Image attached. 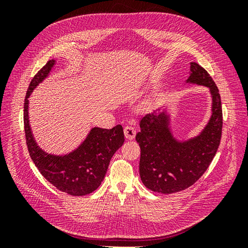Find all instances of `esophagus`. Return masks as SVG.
Returning <instances> with one entry per match:
<instances>
[{
	"instance_id": "esophagus-1",
	"label": "esophagus",
	"mask_w": 248,
	"mask_h": 248,
	"mask_svg": "<svg viewBox=\"0 0 248 248\" xmlns=\"http://www.w3.org/2000/svg\"><path fill=\"white\" fill-rule=\"evenodd\" d=\"M124 134L126 139L132 140L134 137H136V129H134V127L131 125H126L124 127Z\"/></svg>"
}]
</instances>
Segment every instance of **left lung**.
<instances>
[{"label": "left lung", "instance_id": "left-lung-1", "mask_svg": "<svg viewBox=\"0 0 248 248\" xmlns=\"http://www.w3.org/2000/svg\"><path fill=\"white\" fill-rule=\"evenodd\" d=\"M190 71L187 81L210 89L212 116L199 137L182 144L171 137L166 111L149 112L141 118L136 137L140 147V175L152 191L174 193L188 188L207 170L220 144L222 108L218 88L198 63H190Z\"/></svg>", "mask_w": 248, "mask_h": 248}]
</instances>
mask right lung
Returning <instances> with one entry per match:
<instances>
[{
	"label": "right lung",
	"mask_w": 248,
	"mask_h": 248,
	"mask_svg": "<svg viewBox=\"0 0 248 248\" xmlns=\"http://www.w3.org/2000/svg\"><path fill=\"white\" fill-rule=\"evenodd\" d=\"M54 64V60H49L35 74L26 94L24 126L27 147L36 168L57 189L74 197L85 196L96 190L101 184L112 155L124 142L123 127L117 125L111 129L95 127L79 148L65 156L48 155L39 149L30 129L28 98L36 86L49 73Z\"/></svg>",
	"instance_id": "1"
}]
</instances>
